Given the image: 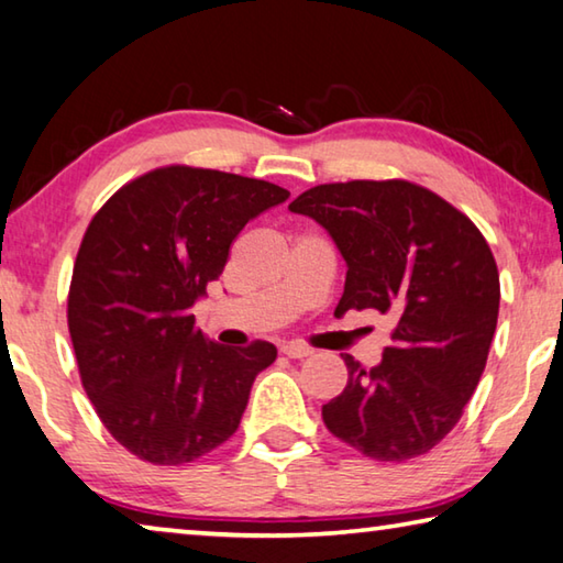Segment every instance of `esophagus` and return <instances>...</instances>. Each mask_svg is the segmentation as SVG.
<instances>
[{
  "mask_svg": "<svg viewBox=\"0 0 563 563\" xmlns=\"http://www.w3.org/2000/svg\"><path fill=\"white\" fill-rule=\"evenodd\" d=\"M280 352H283L285 357H292V360H302V357H310L312 355L310 347L298 345V342H283Z\"/></svg>",
  "mask_w": 563,
  "mask_h": 563,
  "instance_id": "obj_1",
  "label": "esophagus"
}]
</instances>
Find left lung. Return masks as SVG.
<instances>
[{
    "instance_id": "1",
    "label": "left lung",
    "mask_w": 563,
    "mask_h": 563,
    "mask_svg": "<svg viewBox=\"0 0 563 563\" xmlns=\"http://www.w3.org/2000/svg\"><path fill=\"white\" fill-rule=\"evenodd\" d=\"M325 228L347 265L335 316L395 320L383 362L352 355L347 385L322 405L338 440L379 462L430 452L460 422L487 365L499 316V271L470 218L409 180H347L288 206Z\"/></svg>"
}]
</instances>
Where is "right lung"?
Listing matches in <instances>:
<instances>
[{"mask_svg":"<svg viewBox=\"0 0 563 563\" xmlns=\"http://www.w3.org/2000/svg\"><path fill=\"white\" fill-rule=\"evenodd\" d=\"M288 198L268 180L166 166L119 188L91 218L74 263L69 335L103 427L139 460L194 462L241 424L278 350L206 340L190 308L245 223Z\"/></svg>","mask_w":563,"mask_h":563,"instance_id":"obj_1","label":"right lung"}]
</instances>
